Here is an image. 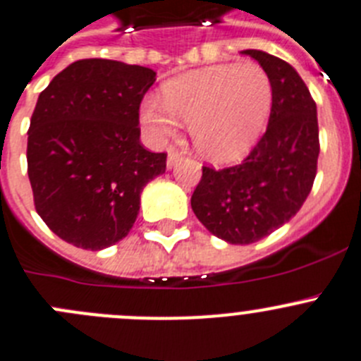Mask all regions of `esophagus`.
Listing matches in <instances>:
<instances>
[{
  "instance_id": "1",
  "label": "esophagus",
  "mask_w": 361,
  "mask_h": 361,
  "mask_svg": "<svg viewBox=\"0 0 361 361\" xmlns=\"http://www.w3.org/2000/svg\"><path fill=\"white\" fill-rule=\"evenodd\" d=\"M181 154L178 151H174V149H169V154H167V169H173L174 165L180 161Z\"/></svg>"
}]
</instances>
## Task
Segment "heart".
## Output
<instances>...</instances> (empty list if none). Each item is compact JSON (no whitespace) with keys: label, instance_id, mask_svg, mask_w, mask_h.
<instances>
[{"label":"heart","instance_id":"obj_1","mask_svg":"<svg viewBox=\"0 0 361 361\" xmlns=\"http://www.w3.org/2000/svg\"><path fill=\"white\" fill-rule=\"evenodd\" d=\"M164 100L147 97L140 120L149 138L174 136L188 122L196 151L212 164H233L257 144L274 106V86L255 63L217 64L188 71L161 87Z\"/></svg>","mask_w":361,"mask_h":361}]
</instances>
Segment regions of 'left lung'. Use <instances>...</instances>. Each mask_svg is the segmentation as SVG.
<instances>
[{
    "mask_svg": "<svg viewBox=\"0 0 361 361\" xmlns=\"http://www.w3.org/2000/svg\"><path fill=\"white\" fill-rule=\"evenodd\" d=\"M268 73L274 106L268 129L241 165L203 167L192 210L230 245H250L286 225L310 196L317 176V104L291 64L262 50H243Z\"/></svg>",
    "mask_w": 361,
    "mask_h": 361,
    "instance_id": "obj_1",
    "label": "left lung"
}]
</instances>
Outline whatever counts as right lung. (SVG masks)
Wrapping results in <instances>:
<instances>
[{"instance_id": "1", "label": "right lung", "mask_w": 361, "mask_h": 361, "mask_svg": "<svg viewBox=\"0 0 361 361\" xmlns=\"http://www.w3.org/2000/svg\"><path fill=\"white\" fill-rule=\"evenodd\" d=\"M157 80L151 68L109 59L71 63L35 104L28 178L35 210L63 241L104 250L135 225L145 185L167 154L140 144L138 109Z\"/></svg>"}]
</instances>
